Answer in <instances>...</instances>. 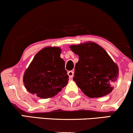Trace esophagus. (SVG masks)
Masks as SVG:
<instances>
[{"label": "esophagus", "instance_id": "obj_1", "mask_svg": "<svg viewBox=\"0 0 133 133\" xmlns=\"http://www.w3.org/2000/svg\"><path fill=\"white\" fill-rule=\"evenodd\" d=\"M68 74L69 76V78H72L73 76H74V71H69L68 72Z\"/></svg>", "mask_w": 133, "mask_h": 133}]
</instances>
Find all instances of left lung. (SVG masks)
Returning <instances> with one entry per match:
<instances>
[{"instance_id": "1", "label": "left lung", "mask_w": 133, "mask_h": 133, "mask_svg": "<svg viewBox=\"0 0 133 133\" xmlns=\"http://www.w3.org/2000/svg\"><path fill=\"white\" fill-rule=\"evenodd\" d=\"M79 56L73 80L89 97L109 94L119 76V69L106 51L94 42L70 46Z\"/></svg>"}]
</instances>
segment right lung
I'll list each match as a JSON object with an SVG mask.
<instances>
[{
  "label": "right lung",
  "mask_w": 133,
  "mask_h": 133,
  "mask_svg": "<svg viewBox=\"0 0 133 133\" xmlns=\"http://www.w3.org/2000/svg\"><path fill=\"white\" fill-rule=\"evenodd\" d=\"M59 47H45L36 54L24 73L23 81L29 92L47 99L68 84L69 76Z\"/></svg>",
  "instance_id": "add662e5"
}]
</instances>
